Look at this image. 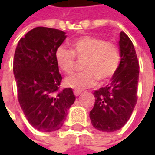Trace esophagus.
<instances>
[{"mask_svg":"<svg viewBox=\"0 0 155 155\" xmlns=\"http://www.w3.org/2000/svg\"><path fill=\"white\" fill-rule=\"evenodd\" d=\"M73 93H74L75 96H77V97H78V96H79L81 93H82V91H78V90H74Z\"/></svg>","mask_w":155,"mask_h":155,"instance_id":"1","label":"esophagus"}]
</instances>
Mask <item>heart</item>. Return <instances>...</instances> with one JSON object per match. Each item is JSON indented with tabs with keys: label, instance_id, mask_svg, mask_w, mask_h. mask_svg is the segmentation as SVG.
<instances>
[{
	"label": "heart",
	"instance_id": "b5f03b06",
	"mask_svg": "<svg viewBox=\"0 0 155 155\" xmlns=\"http://www.w3.org/2000/svg\"><path fill=\"white\" fill-rule=\"evenodd\" d=\"M71 50L59 46L55 51V60L58 67L65 73H71L74 69L75 56L84 58V71L65 78L66 86L81 91L96 84L97 79L104 82L116 73L121 56L118 47L112 42L93 36H82L71 43Z\"/></svg>",
	"mask_w": 155,
	"mask_h": 155
}]
</instances>
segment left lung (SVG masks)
Instances as JSON below:
<instances>
[{
	"label": "left lung",
	"instance_id": "1",
	"mask_svg": "<svg viewBox=\"0 0 155 155\" xmlns=\"http://www.w3.org/2000/svg\"><path fill=\"white\" fill-rule=\"evenodd\" d=\"M121 61L110 83L93 93L95 104L90 112L93 127L103 132L122 128L137 102L139 64L134 45L123 32L119 39Z\"/></svg>",
	"mask_w": 155,
	"mask_h": 155
}]
</instances>
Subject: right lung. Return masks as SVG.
<instances>
[{
	"mask_svg": "<svg viewBox=\"0 0 155 155\" xmlns=\"http://www.w3.org/2000/svg\"><path fill=\"white\" fill-rule=\"evenodd\" d=\"M66 37L58 29L35 27L15 49L13 69L18 100L29 123L41 132L61 128L76 99L71 88L58 91L62 77L55 51Z\"/></svg>",
	"mask_w": 155,
	"mask_h": 155,
	"instance_id": "right-lung-1",
	"label": "right lung"
}]
</instances>
